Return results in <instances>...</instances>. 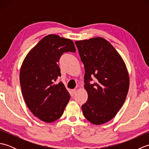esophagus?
Instances as JSON below:
<instances>
[{
    "label": "esophagus",
    "mask_w": 149,
    "mask_h": 149,
    "mask_svg": "<svg viewBox=\"0 0 149 149\" xmlns=\"http://www.w3.org/2000/svg\"><path fill=\"white\" fill-rule=\"evenodd\" d=\"M76 93V89H74V90H72L70 91V95L72 96H74V94Z\"/></svg>",
    "instance_id": "obj_1"
}]
</instances>
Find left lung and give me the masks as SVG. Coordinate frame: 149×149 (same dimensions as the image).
Returning <instances> with one entry per match:
<instances>
[{
	"mask_svg": "<svg viewBox=\"0 0 149 149\" xmlns=\"http://www.w3.org/2000/svg\"><path fill=\"white\" fill-rule=\"evenodd\" d=\"M85 69L86 102L83 115L95 125L111 120L124 103L129 87V77L124 61L109 42L97 37L75 42ZM95 77L96 82L89 83Z\"/></svg>",
	"mask_w": 149,
	"mask_h": 149,
	"instance_id": "8db88e82",
	"label": "left lung"
}]
</instances>
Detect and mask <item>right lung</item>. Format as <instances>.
I'll return each mask as SVG.
<instances>
[{"label":"right lung","instance_id":"add662e5","mask_svg":"<svg viewBox=\"0 0 149 149\" xmlns=\"http://www.w3.org/2000/svg\"><path fill=\"white\" fill-rule=\"evenodd\" d=\"M75 51L71 40L49 34L30 50L22 63V95L28 108L43 122H54L64 112L70 95L62 82L54 84L61 75L58 63L64 52Z\"/></svg>","mask_w":149,"mask_h":149}]
</instances>
